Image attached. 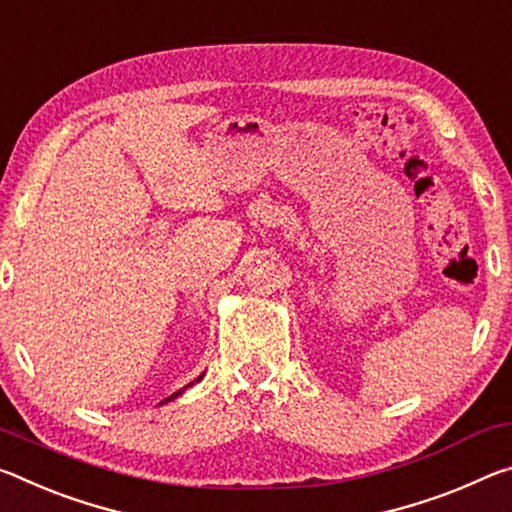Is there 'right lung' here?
Here are the masks:
<instances>
[{"instance_id":"1","label":"right lung","mask_w":512,"mask_h":512,"mask_svg":"<svg viewBox=\"0 0 512 512\" xmlns=\"http://www.w3.org/2000/svg\"><path fill=\"white\" fill-rule=\"evenodd\" d=\"M201 379H204V374H199V376H197V379H195V381H192V383H188V385H183V388H181V390H177V392H174V395H170V397H167V399H165V401H161V404H167V401H172V399H177V397H179V395H183V392H186V390H188V388H190V385H195V383H199V381H201Z\"/></svg>"}]
</instances>
